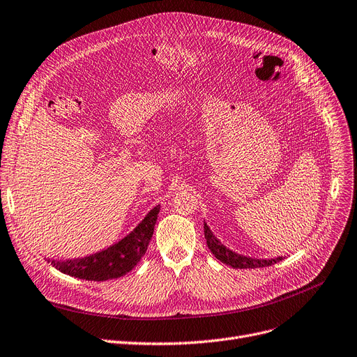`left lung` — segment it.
Returning a JSON list of instances; mask_svg holds the SVG:
<instances>
[{
    "mask_svg": "<svg viewBox=\"0 0 357 357\" xmlns=\"http://www.w3.org/2000/svg\"><path fill=\"white\" fill-rule=\"evenodd\" d=\"M204 236L208 245V250L213 252V255L225 262V264L234 267V268H258V267H268L275 264V262H280L284 259V257H275V258H255L250 255L238 254L235 251L229 250V248L217 239L208 225L204 222Z\"/></svg>",
    "mask_w": 357,
    "mask_h": 357,
    "instance_id": "left-lung-1",
    "label": "left lung"
}]
</instances>
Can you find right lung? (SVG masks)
I'll use <instances>...</instances> for the list:
<instances>
[{
	"label": "right lung",
	"instance_id": "right-lung-1",
	"mask_svg": "<svg viewBox=\"0 0 357 357\" xmlns=\"http://www.w3.org/2000/svg\"><path fill=\"white\" fill-rule=\"evenodd\" d=\"M159 211L160 204L153 207L127 236L107 246L106 250L82 258L48 259V262L61 273L90 282H105L126 275L144 257Z\"/></svg>",
	"mask_w": 357,
	"mask_h": 357
}]
</instances>
